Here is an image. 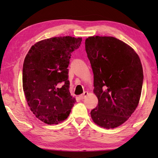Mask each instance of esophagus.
Returning a JSON list of instances; mask_svg holds the SVG:
<instances>
[{"mask_svg":"<svg viewBox=\"0 0 158 158\" xmlns=\"http://www.w3.org/2000/svg\"><path fill=\"white\" fill-rule=\"evenodd\" d=\"M89 95V93L88 92H86V91H85L84 93H83L82 95H79V98L81 99V100H84V99L86 97V96Z\"/></svg>","mask_w":158,"mask_h":158,"instance_id":"obj_1","label":"esophagus"}]
</instances>
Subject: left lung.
<instances>
[{"mask_svg": "<svg viewBox=\"0 0 158 158\" xmlns=\"http://www.w3.org/2000/svg\"><path fill=\"white\" fill-rule=\"evenodd\" d=\"M85 48L94 75L93 92L98 99L90 116L100 127H118L139 102L143 79L140 58L132 47L114 37H89Z\"/></svg>", "mask_w": 158, "mask_h": 158, "instance_id": "8db88e82", "label": "left lung"}]
</instances>
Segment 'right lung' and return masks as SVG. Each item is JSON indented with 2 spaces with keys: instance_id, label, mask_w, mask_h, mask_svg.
<instances>
[{
  "instance_id": "right-lung-1",
  "label": "right lung",
  "mask_w": 158,
  "mask_h": 158,
  "mask_svg": "<svg viewBox=\"0 0 158 158\" xmlns=\"http://www.w3.org/2000/svg\"><path fill=\"white\" fill-rule=\"evenodd\" d=\"M81 41V37H51L36 42L26 55L23 90L31 111L44 123L65 121L76 102L69 91L68 67Z\"/></svg>"
}]
</instances>
